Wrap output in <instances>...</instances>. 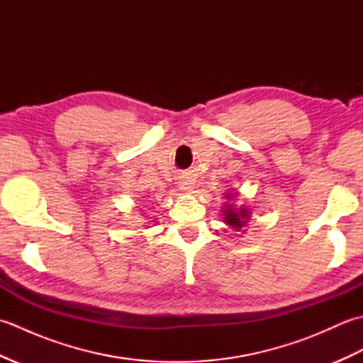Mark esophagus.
I'll return each mask as SVG.
<instances>
[{
  "label": "esophagus",
  "mask_w": 363,
  "mask_h": 363,
  "mask_svg": "<svg viewBox=\"0 0 363 363\" xmlns=\"http://www.w3.org/2000/svg\"><path fill=\"white\" fill-rule=\"evenodd\" d=\"M179 189H181V190H190V189H191V182H189V181H181V182H179Z\"/></svg>",
  "instance_id": "34e87169"
}]
</instances>
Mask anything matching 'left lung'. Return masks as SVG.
<instances>
[{
	"label": "left lung",
	"instance_id": "obj_1",
	"mask_svg": "<svg viewBox=\"0 0 363 363\" xmlns=\"http://www.w3.org/2000/svg\"><path fill=\"white\" fill-rule=\"evenodd\" d=\"M228 199L235 198V194H228ZM251 212L246 209V207H235L234 204H226L223 207V220H225L226 225L234 228L235 230H242L246 223L251 218Z\"/></svg>",
	"mask_w": 363,
	"mask_h": 363
}]
</instances>
